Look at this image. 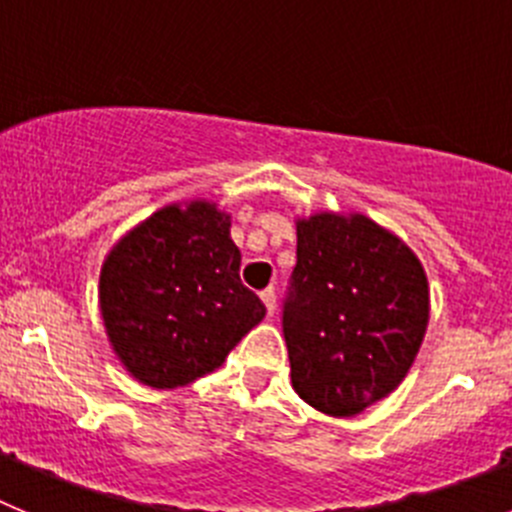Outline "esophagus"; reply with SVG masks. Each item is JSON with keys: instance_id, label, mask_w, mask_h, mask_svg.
<instances>
[{"instance_id": "1", "label": "esophagus", "mask_w": 512, "mask_h": 512, "mask_svg": "<svg viewBox=\"0 0 512 512\" xmlns=\"http://www.w3.org/2000/svg\"><path fill=\"white\" fill-rule=\"evenodd\" d=\"M261 300H264L269 315H274V310H277V289H274V287L261 289Z\"/></svg>"}]
</instances>
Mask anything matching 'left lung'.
Listing matches in <instances>:
<instances>
[{
  "label": "left lung",
  "instance_id": "obj_1",
  "mask_svg": "<svg viewBox=\"0 0 512 512\" xmlns=\"http://www.w3.org/2000/svg\"><path fill=\"white\" fill-rule=\"evenodd\" d=\"M428 325L423 266L364 215L297 223L282 307L292 387L320 413H361L408 374Z\"/></svg>",
  "mask_w": 512,
  "mask_h": 512
}]
</instances>
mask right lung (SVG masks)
<instances>
[{
  "instance_id": "1",
  "label": "right lung",
  "mask_w": 512,
  "mask_h": 512,
  "mask_svg": "<svg viewBox=\"0 0 512 512\" xmlns=\"http://www.w3.org/2000/svg\"><path fill=\"white\" fill-rule=\"evenodd\" d=\"M99 307L122 364L158 390L215 372L266 315L210 202L164 207L130 230L104 261Z\"/></svg>"
}]
</instances>
